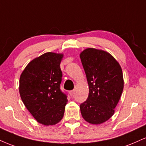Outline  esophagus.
I'll return each mask as SVG.
<instances>
[{
    "instance_id": "esophagus-1",
    "label": "esophagus",
    "mask_w": 146,
    "mask_h": 146,
    "mask_svg": "<svg viewBox=\"0 0 146 146\" xmlns=\"http://www.w3.org/2000/svg\"><path fill=\"white\" fill-rule=\"evenodd\" d=\"M74 93H75L74 90H71V91H70V94H71V95H73V94H74Z\"/></svg>"
}]
</instances>
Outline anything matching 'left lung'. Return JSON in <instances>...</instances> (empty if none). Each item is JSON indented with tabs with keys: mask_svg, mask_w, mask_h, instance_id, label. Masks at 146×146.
Returning a JSON list of instances; mask_svg holds the SVG:
<instances>
[{
	"mask_svg": "<svg viewBox=\"0 0 146 146\" xmlns=\"http://www.w3.org/2000/svg\"><path fill=\"white\" fill-rule=\"evenodd\" d=\"M80 59L89 88L87 100L80 106L83 118L92 124L106 121L115 113L123 89L120 65L110 53L88 48Z\"/></svg>",
	"mask_w": 146,
	"mask_h": 146,
	"instance_id": "left-lung-1",
	"label": "left lung"
}]
</instances>
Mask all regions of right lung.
<instances>
[{"instance_id": "1", "label": "right lung", "mask_w": 146, "mask_h": 146, "mask_svg": "<svg viewBox=\"0 0 146 146\" xmlns=\"http://www.w3.org/2000/svg\"><path fill=\"white\" fill-rule=\"evenodd\" d=\"M62 54L44 53L28 64L20 78L19 92L27 110L39 123L54 125L64 116L67 95L60 89Z\"/></svg>"}]
</instances>
